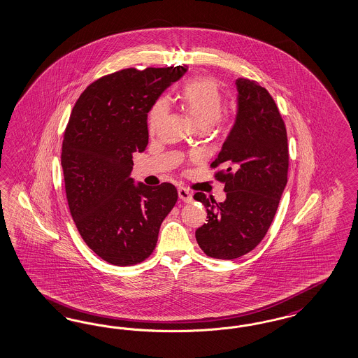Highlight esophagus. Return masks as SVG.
<instances>
[{
  "instance_id": "esophagus-1",
  "label": "esophagus",
  "mask_w": 358,
  "mask_h": 358,
  "mask_svg": "<svg viewBox=\"0 0 358 358\" xmlns=\"http://www.w3.org/2000/svg\"><path fill=\"white\" fill-rule=\"evenodd\" d=\"M178 197H180V200L182 201V202H186V203L193 201L190 192L185 189V187H178Z\"/></svg>"
}]
</instances>
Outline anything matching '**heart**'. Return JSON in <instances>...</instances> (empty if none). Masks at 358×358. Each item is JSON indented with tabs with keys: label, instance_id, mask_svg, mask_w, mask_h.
Returning a JSON list of instances; mask_svg holds the SVG:
<instances>
[{
	"label": "heart",
	"instance_id": "b5f03b06",
	"mask_svg": "<svg viewBox=\"0 0 358 358\" xmlns=\"http://www.w3.org/2000/svg\"><path fill=\"white\" fill-rule=\"evenodd\" d=\"M181 100L199 128L209 129L212 125L224 127L227 124V118L221 115L222 94L215 80L199 77L187 81L181 90ZM165 115V101H157L149 113L148 127L150 131L158 128Z\"/></svg>",
	"mask_w": 358,
	"mask_h": 358
}]
</instances>
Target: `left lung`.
Returning a JSON list of instances; mask_svg holds the SVG:
<instances>
[{"instance_id":"8db88e82","label":"left lung","mask_w":358,"mask_h":358,"mask_svg":"<svg viewBox=\"0 0 358 358\" xmlns=\"http://www.w3.org/2000/svg\"><path fill=\"white\" fill-rule=\"evenodd\" d=\"M234 127L212 162L225 184L227 200L196 193L208 212L196 230L203 253L218 259L238 258L262 241L287 182L289 149L285 122L269 92L253 80L238 78Z\"/></svg>"}]
</instances>
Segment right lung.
<instances>
[{
	"mask_svg": "<svg viewBox=\"0 0 358 358\" xmlns=\"http://www.w3.org/2000/svg\"><path fill=\"white\" fill-rule=\"evenodd\" d=\"M185 65L134 68L103 76L76 102L64 133L61 165L73 221L86 245L103 261L128 266L149 257L176 186H136L133 155L148 145V113Z\"/></svg>",
	"mask_w": 358,
	"mask_h": 358,
	"instance_id": "1",
	"label": "right lung"
}]
</instances>
